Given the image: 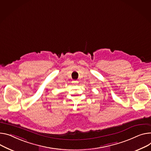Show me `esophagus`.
Masks as SVG:
<instances>
[{"label": "esophagus", "instance_id": "esophagus-1", "mask_svg": "<svg viewBox=\"0 0 151 151\" xmlns=\"http://www.w3.org/2000/svg\"><path fill=\"white\" fill-rule=\"evenodd\" d=\"M73 83H78V82H77V81H74Z\"/></svg>", "mask_w": 151, "mask_h": 151}]
</instances>
